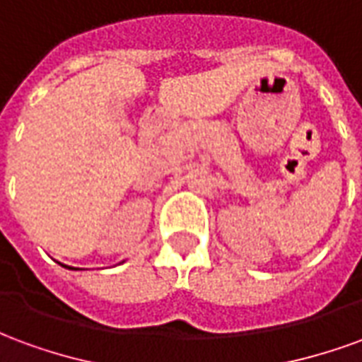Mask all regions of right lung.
<instances>
[{
	"label": "right lung",
	"instance_id": "add662e5",
	"mask_svg": "<svg viewBox=\"0 0 362 362\" xmlns=\"http://www.w3.org/2000/svg\"><path fill=\"white\" fill-rule=\"evenodd\" d=\"M66 267H67V266H66ZM71 269H74V267H71Z\"/></svg>",
	"mask_w": 362,
	"mask_h": 362
}]
</instances>
